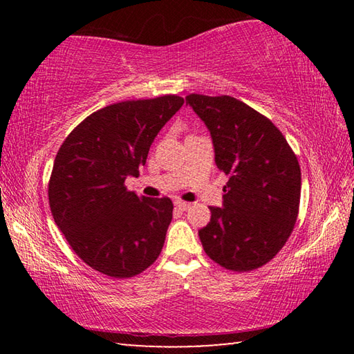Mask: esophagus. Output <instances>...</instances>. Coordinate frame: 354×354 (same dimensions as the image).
<instances>
[{"label":"esophagus","instance_id":"1","mask_svg":"<svg viewBox=\"0 0 354 354\" xmlns=\"http://www.w3.org/2000/svg\"><path fill=\"white\" fill-rule=\"evenodd\" d=\"M175 206L178 209H181V211H189V209L192 207L190 203H185V201H181V200H176L175 201Z\"/></svg>","mask_w":354,"mask_h":354}]
</instances>
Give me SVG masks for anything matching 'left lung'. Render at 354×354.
Returning a JSON list of instances; mask_svg holds the SVG:
<instances>
[{"label":"left lung","mask_w":354,"mask_h":354,"mask_svg":"<svg viewBox=\"0 0 354 354\" xmlns=\"http://www.w3.org/2000/svg\"><path fill=\"white\" fill-rule=\"evenodd\" d=\"M185 101L211 131L215 164L230 176L223 207L198 231L206 254L232 272L270 262L290 237L299 211L301 170L272 120L243 101L190 93Z\"/></svg>","instance_id":"1"}]
</instances>
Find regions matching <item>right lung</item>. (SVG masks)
Here are the masks:
<instances>
[{"instance_id": "right-lung-1", "label": "right lung", "mask_w": 354, "mask_h": 354, "mask_svg": "<svg viewBox=\"0 0 354 354\" xmlns=\"http://www.w3.org/2000/svg\"><path fill=\"white\" fill-rule=\"evenodd\" d=\"M184 104L178 95L113 103L84 118L59 148L48 183L53 218L80 259L111 278H133L162 251L170 198L137 196L149 147Z\"/></svg>"}]
</instances>
